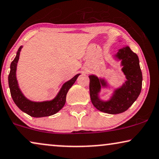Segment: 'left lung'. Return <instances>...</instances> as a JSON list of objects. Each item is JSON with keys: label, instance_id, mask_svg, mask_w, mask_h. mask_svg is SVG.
Returning a JSON list of instances; mask_svg holds the SVG:
<instances>
[{"label": "left lung", "instance_id": "left-lung-1", "mask_svg": "<svg viewBox=\"0 0 159 159\" xmlns=\"http://www.w3.org/2000/svg\"><path fill=\"white\" fill-rule=\"evenodd\" d=\"M116 57L121 60L122 71L126 81L114 92L109 101L103 102L98 97L101 85L106 86L105 81L95 75H89V92L93 105L99 111L109 114H118L127 111L140 94L143 81L139 58L129 46L118 51Z\"/></svg>", "mask_w": 159, "mask_h": 159}]
</instances>
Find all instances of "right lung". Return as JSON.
I'll use <instances>...</instances> for the list:
<instances>
[{"label": "right lung", "mask_w": 159, "mask_h": 159, "mask_svg": "<svg viewBox=\"0 0 159 159\" xmlns=\"http://www.w3.org/2000/svg\"><path fill=\"white\" fill-rule=\"evenodd\" d=\"M22 46H20L16 52V56L11 63L10 73L8 75V86L10 88V92L14 103L21 111L28 114L29 116L35 118H41L49 116L57 113L62 108L66 102V95L68 90L70 89L80 74L74 76L72 79L64 84L60 92L57 97L52 101L35 102L27 99L22 94L19 88L17 80L16 77V65L20 57V51Z\"/></svg>", "instance_id": "obj_1"}]
</instances>
